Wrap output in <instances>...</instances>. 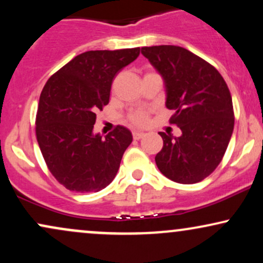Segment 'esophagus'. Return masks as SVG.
<instances>
[{
	"instance_id": "34e87169",
	"label": "esophagus",
	"mask_w": 263,
	"mask_h": 263,
	"mask_svg": "<svg viewBox=\"0 0 263 263\" xmlns=\"http://www.w3.org/2000/svg\"><path fill=\"white\" fill-rule=\"evenodd\" d=\"M146 134L144 132H138V131H135L134 132V138L135 140H141V138H143Z\"/></svg>"
}]
</instances>
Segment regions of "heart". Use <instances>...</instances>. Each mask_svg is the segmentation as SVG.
<instances>
[{
	"mask_svg": "<svg viewBox=\"0 0 263 263\" xmlns=\"http://www.w3.org/2000/svg\"><path fill=\"white\" fill-rule=\"evenodd\" d=\"M129 121L136 126H144L148 121V117H147V114L143 112V111H136V112L129 116Z\"/></svg>",
	"mask_w": 263,
	"mask_h": 263,
	"instance_id": "b5f03b06",
	"label": "heart"
}]
</instances>
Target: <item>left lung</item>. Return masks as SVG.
Returning <instances> with one entry per match:
<instances>
[{"instance_id":"obj_1","label":"left lung","mask_w":263,"mask_h":263,"mask_svg":"<svg viewBox=\"0 0 263 263\" xmlns=\"http://www.w3.org/2000/svg\"><path fill=\"white\" fill-rule=\"evenodd\" d=\"M141 52L162 77L165 106L174 110L171 122L182 131L179 137L159 132L157 167L173 182H200L221 162L234 131L229 87L213 65L185 48L155 45Z\"/></svg>"}]
</instances>
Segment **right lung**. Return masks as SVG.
Returning <instances> with one entry per match:
<instances>
[{
    "mask_svg": "<svg viewBox=\"0 0 263 263\" xmlns=\"http://www.w3.org/2000/svg\"><path fill=\"white\" fill-rule=\"evenodd\" d=\"M140 48L89 50L49 78L39 98L35 135L50 173L66 189L100 192L116 177L131 144L128 128L93 134L96 112L108 104L114 78Z\"/></svg>",
    "mask_w": 263,
    "mask_h": 263,
    "instance_id": "add662e5",
    "label": "right lung"
}]
</instances>
